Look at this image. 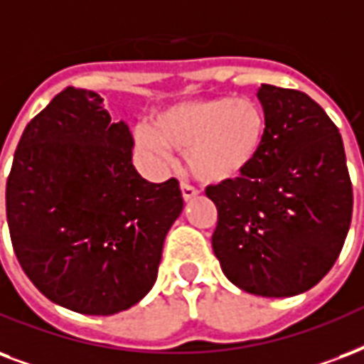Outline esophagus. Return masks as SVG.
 I'll list each match as a JSON object with an SVG mask.
<instances>
[{
	"mask_svg": "<svg viewBox=\"0 0 364 364\" xmlns=\"http://www.w3.org/2000/svg\"><path fill=\"white\" fill-rule=\"evenodd\" d=\"M181 193L185 200H193L194 196H198V188L193 187V185H188V183L181 181Z\"/></svg>",
	"mask_w": 364,
	"mask_h": 364,
	"instance_id": "1",
	"label": "esophagus"
}]
</instances>
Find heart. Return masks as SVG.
<instances>
[{
	"instance_id": "b5f03b06",
	"label": "heart",
	"mask_w": 364,
	"mask_h": 364,
	"mask_svg": "<svg viewBox=\"0 0 364 364\" xmlns=\"http://www.w3.org/2000/svg\"><path fill=\"white\" fill-rule=\"evenodd\" d=\"M267 135V114L250 97L188 99L158 110L137 129L139 146L164 164L171 149L187 152L188 168L204 183L232 181L254 164Z\"/></svg>"
}]
</instances>
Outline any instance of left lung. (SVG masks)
Returning <instances> with one entry per match:
<instances>
[{
    "mask_svg": "<svg viewBox=\"0 0 364 364\" xmlns=\"http://www.w3.org/2000/svg\"><path fill=\"white\" fill-rule=\"evenodd\" d=\"M267 135L254 164L210 185L218 208L212 248L244 292L284 298L317 284L348 237L353 188L342 135L323 107L298 90L263 83Z\"/></svg>",
    "mask_w": 364,
    "mask_h": 364,
    "instance_id": "left-lung-1",
    "label": "left lung"
}]
</instances>
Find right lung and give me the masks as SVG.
Wrapping results in <instances>:
<instances>
[{
  "instance_id": "right-lung-1",
  "label": "right lung",
  "mask_w": 364,
  "mask_h": 364,
  "mask_svg": "<svg viewBox=\"0 0 364 364\" xmlns=\"http://www.w3.org/2000/svg\"><path fill=\"white\" fill-rule=\"evenodd\" d=\"M133 137L95 91L66 87L22 133L5 187L15 256L46 298L114 315L156 281L166 235L183 210L179 181L151 183Z\"/></svg>"
}]
</instances>
